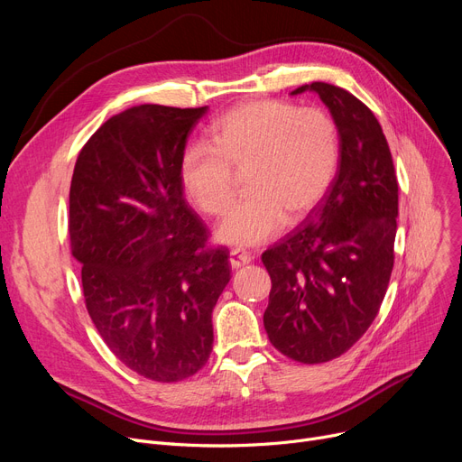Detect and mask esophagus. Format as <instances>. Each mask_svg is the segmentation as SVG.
Instances as JSON below:
<instances>
[{
	"label": "esophagus",
	"instance_id": "esophagus-1",
	"mask_svg": "<svg viewBox=\"0 0 462 462\" xmlns=\"http://www.w3.org/2000/svg\"><path fill=\"white\" fill-rule=\"evenodd\" d=\"M228 262H230V265L234 270H237V268H241V265H245V263H249L251 262V256H247L245 253H239V251H232L230 254H228Z\"/></svg>",
	"mask_w": 462,
	"mask_h": 462
}]
</instances>
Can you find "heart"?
<instances>
[{"mask_svg": "<svg viewBox=\"0 0 462 462\" xmlns=\"http://www.w3.org/2000/svg\"><path fill=\"white\" fill-rule=\"evenodd\" d=\"M209 145L189 143L178 176L189 204L209 217L232 199L234 176L244 172L247 197L236 202L215 237L245 249L298 225L329 190L338 166V131L317 106L256 99L225 112L208 131Z\"/></svg>", "mask_w": 462, "mask_h": 462, "instance_id": "heart-1", "label": "heart"}]
</instances>
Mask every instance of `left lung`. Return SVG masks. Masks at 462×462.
<instances>
[{
    "label": "left lung",
    "instance_id": "8db88e82",
    "mask_svg": "<svg viewBox=\"0 0 462 462\" xmlns=\"http://www.w3.org/2000/svg\"><path fill=\"white\" fill-rule=\"evenodd\" d=\"M338 131L337 176L309 223L262 254L272 277L263 328L286 357L326 363L369 329L393 270L399 183L390 145L357 97L326 82L305 84Z\"/></svg>",
    "mask_w": 462,
    "mask_h": 462
}]
</instances>
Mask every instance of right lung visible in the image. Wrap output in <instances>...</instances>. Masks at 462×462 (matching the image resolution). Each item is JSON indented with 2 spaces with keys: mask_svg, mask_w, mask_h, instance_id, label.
Listing matches in <instances>:
<instances>
[{
  "mask_svg": "<svg viewBox=\"0 0 462 462\" xmlns=\"http://www.w3.org/2000/svg\"><path fill=\"white\" fill-rule=\"evenodd\" d=\"M208 112L140 105L112 116L79 153L69 192L70 251L89 317L143 378L180 382L211 354V312L230 281L225 249L185 199L178 161Z\"/></svg>",
  "mask_w": 462,
  "mask_h": 462,
  "instance_id": "add662e5",
  "label": "right lung"
}]
</instances>
